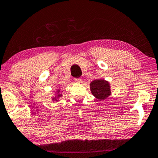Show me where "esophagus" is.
<instances>
[{
    "mask_svg": "<svg viewBox=\"0 0 158 158\" xmlns=\"http://www.w3.org/2000/svg\"><path fill=\"white\" fill-rule=\"evenodd\" d=\"M77 83H81V81H82V79L81 78H77V79H74Z\"/></svg>",
    "mask_w": 158,
    "mask_h": 158,
    "instance_id": "esophagus-1",
    "label": "esophagus"
}]
</instances>
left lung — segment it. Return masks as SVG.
Wrapping results in <instances>:
<instances>
[{
	"label": "left lung",
	"instance_id": "left-lung-1",
	"mask_svg": "<svg viewBox=\"0 0 158 158\" xmlns=\"http://www.w3.org/2000/svg\"><path fill=\"white\" fill-rule=\"evenodd\" d=\"M91 94L99 100H104L111 94L109 81L102 79H98L92 81L90 84Z\"/></svg>",
	"mask_w": 158,
	"mask_h": 158
}]
</instances>
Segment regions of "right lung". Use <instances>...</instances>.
Wrapping results in <instances>:
<instances>
[{
    "label": "right lung",
    "instance_id": "add662e5",
    "mask_svg": "<svg viewBox=\"0 0 158 158\" xmlns=\"http://www.w3.org/2000/svg\"><path fill=\"white\" fill-rule=\"evenodd\" d=\"M61 97H62V94L60 93V89L59 88V89L56 90L55 95L51 97V99L52 102H58Z\"/></svg>",
    "mask_w": 158,
    "mask_h": 158
}]
</instances>
